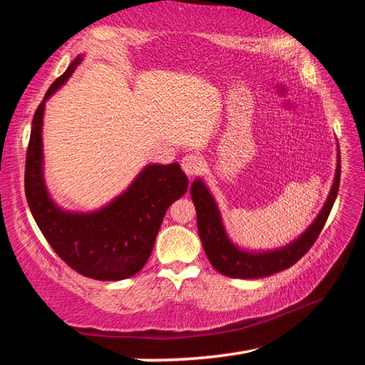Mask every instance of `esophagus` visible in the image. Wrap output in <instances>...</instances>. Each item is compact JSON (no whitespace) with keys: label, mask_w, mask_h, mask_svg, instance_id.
<instances>
[{"label":"esophagus","mask_w":365,"mask_h":365,"mask_svg":"<svg viewBox=\"0 0 365 365\" xmlns=\"http://www.w3.org/2000/svg\"><path fill=\"white\" fill-rule=\"evenodd\" d=\"M182 169L188 177L195 175L201 169V160L195 154H187V156L182 158Z\"/></svg>","instance_id":"1"}]
</instances>
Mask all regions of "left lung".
I'll use <instances>...</instances> for the list:
<instances>
[{
  "mask_svg": "<svg viewBox=\"0 0 365 365\" xmlns=\"http://www.w3.org/2000/svg\"><path fill=\"white\" fill-rule=\"evenodd\" d=\"M339 170H341V165H339L338 151L335 178H333L330 193L327 196L325 205L320 209L317 217L293 242L282 246V248L267 251L242 248L228 237L220 209L211 190L207 188L201 177H196L191 183L190 195L196 209L197 233H200L202 248H205L212 267L220 272L222 275L230 277V279H261V277H269L292 267L314 245L322 232L327 219H329L339 188Z\"/></svg>",
  "mask_w": 365,
  "mask_h": 365,
  "instance_id": "left-lung-1",
  "label": "left lung"
}]
</instances>
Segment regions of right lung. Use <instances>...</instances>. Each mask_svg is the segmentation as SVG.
<instances>
[{"mask_svg":"<svg viewBox=\"0 0 365 365\" xmlns=\"http://www.w3.org/2000/svg\"><path fill=\"white\" fill-rule=\"evenodd\" d=\"M83 54L49 86L36 109L26 160V196L36 225L63 261L95 280L117 282L143 269L169 206L185 195L180 165L148 164L125 191L95 211H69L49 195L43 158L45 104L71 78Z\"/></svg>","mask_w":365,"mask_h":365,"instance_id":"obj_1","label":"right lung"}]
</instances>
